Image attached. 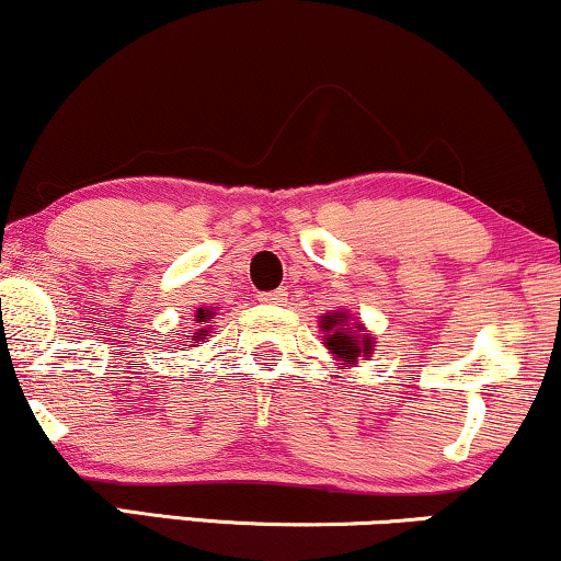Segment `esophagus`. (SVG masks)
Listing matches in <instances>:
<instances>
[{"instance_id":"34e87169","label":"esophagus","mask_w":561,"mask_h":561,"mask_svg":"<svg viewBox=\"0 0 561 561\" xmlns=\"http://www.w3.org/2000/svg\"><path fill=\"white\" fill-rule=\"evenodd\" d=\"M286 288H278V291H265V294H260V301L262 304H280L283 299H286Z\"/></svg>"}]
</instances>
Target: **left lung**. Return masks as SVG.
<instances>
[{
  "mask_svg": "<svg viewBox=\"0 0 561 561\" xmlns=\"http://www.w3.org/2000/svg\"><path fill=\"white\" fill-rule=\"evenodd\" d=\"M324 348L335 356V362L356 364L358 358L369 362L375 351V337L364 324H351L348 312H328L320 320Z\"/></svg>",
  "mask_w": 561,
  "mask_h": 561,
  "instance_id": "8db88e82",
  "label": "left lung"
}]
</instances>
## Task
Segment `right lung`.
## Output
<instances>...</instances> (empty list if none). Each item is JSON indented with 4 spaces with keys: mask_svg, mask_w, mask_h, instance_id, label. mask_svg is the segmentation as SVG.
<instances>
[{
    "mask_svg": "<svg viewBox=\"0 0 561 561\" xmlns=\"http://www.w3.org/2000/svg\"><path fill=\"white\" fill-rule=\"evenodd\" d=\"M213 320H216V312H213V309H197V312H195V322L203 324V328H199L195 335H186L184 343H195V341H199V337H205L207 333H210L213 324H207V322H213Z\"/></svg>",
    "mask_w": 561,
    "mask_h": 561,
    "instance_id": "obj_1",
    "label": "right lung"
}]
</instances>
